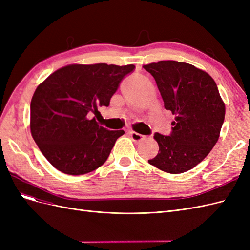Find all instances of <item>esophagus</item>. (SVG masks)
Here are the masks:
<instances>
[{"mask_svg":"<svg viewBox=\"0 0 250 250\" xmlns=\"http://www.w3.org/2000/svg\"><path fill=\"white\" fill-rule=\"evenodd\" d=\"M129 134H130L132 141L135 142V143H139V142H141V141H143L144 139H145V137H144V135H142V134H140L138 132H134V131H129Z\"/></svg>","mask_w":250,"mask_h":250,"instance_id":"obj_1","label":"esophagus"}]
</instances>
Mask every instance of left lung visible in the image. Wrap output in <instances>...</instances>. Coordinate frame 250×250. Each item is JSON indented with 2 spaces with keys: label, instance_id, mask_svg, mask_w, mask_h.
<instances>
[{
  "label": "left lung",
  "instance_id": "1",
  "mask_svg": "<svg viewBox=\"0 0 250 250\" xmlns=\"http://www.w3.org/2000/svg\"><path fill=\"white\" fill-rule=\"evenodd\" d=\"M143 67L153 76L165 108L175 116L170 135L154 133L160 150L148 163L171 174L191 170L216 145L224 122L216 82L207 72L174 60Z\"/></svg>",
  "mask_w": 250,
  "mask_h": 250
}]
</instances>
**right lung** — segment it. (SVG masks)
<instances>
[{
  "label": "right lung",
  "instance_id": "1",
  "mask_svg": "<svg viewBox=\"0 0 250 250\" xmlns=\"http://www.w3.org/2000/svg\"><path fill=\"white\" fill-rule=\"evenodd\" d=\"M133 64H70L37 86L30 104V129L43 156L69 175L99 168L124 130H108L90 120L98 106H108Z\"/></svg>",
  "mask_w": 250,
  "mask_h": 250
}]
</instances>
